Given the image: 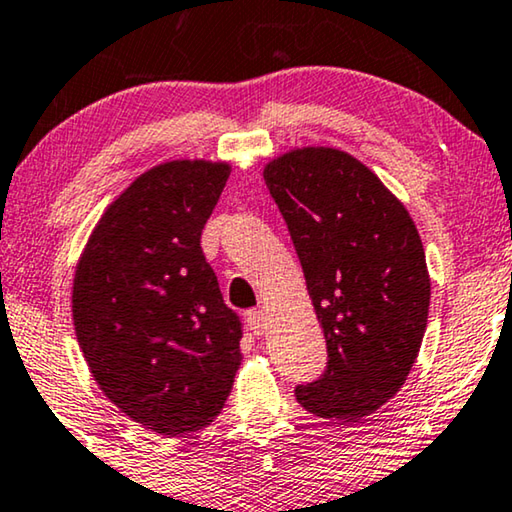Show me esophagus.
<instances>
[{
	"instance_id": "34e87169",
	"label": "esophagus",
	"mask_w": 512,
	"mask_h": 512,
	"mask_svg": "<svg viewBox=\"0 0 512 512\" xmlns=\"http://www.w3.org/2000/svg\"><path fill=\"white\" fill-rule=\"evenodd\" d=\"M246 320H248L250 329L255 331V336H264L266 334V315H264V311H250L246 315Z\"/></svg>"
}]
</instances>
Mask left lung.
Segmentation results:
<instances>
[{
  "instance_id": "left-lung-1",
  "label": "left lung",
  "mask_w": 512,
  "mask_h": 512,
  "mask_svg": "<svg viewBox=\"0 0 512 512\" xmlns=\"http://www.w3.org/2000/svg\"><path fill=\"white\" fill-rule=\"evenodd\" d=\"M290 229L327 369L297 385L308 413L359 420L406 383L427 329L431 280L406 206L355 157L338 148H297L264 167Z\"/></svg>"
}]
</instances>
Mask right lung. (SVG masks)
Returning a JSON list of instances; mask_svg holds the SVG:
<instances>
[{"mask_svg": "<svg viewBox=\"0 0 512 512\" xmlns=\"http://www.w3.org/2000/svg\"><path fill=\"white\" fill-rule=\"evenodd\" d=\"M229 171L206 160L148 169L106 208L76 264L71 313L90 373L162 436L211 424L241 364V320L201 250Z\"/></svg>", "mask_w": 512, "mask_h": 512, "instance_id": "right-lung-1", "label": "right lung"}]
</instances>
